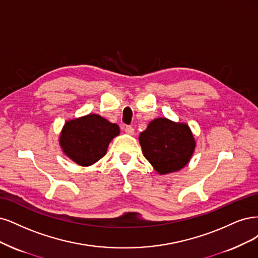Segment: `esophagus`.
Here are the masks:
<instances>
[{"mask_svg":"<svg viewBox=\"0 0 258 258\" xmlns=\"http://www.w3.org/2000/svg\"><path fill=\"white\" fill-rule=\"evenodd\" d=\"M124 131H125L126 134H128V135L134 134V127L131 126V125H126L125 127H124Z\"/></svg>","mask_w":258,"mask_h":258,"instance_id":"34e87169","label":"esophagus"}]
</instances>
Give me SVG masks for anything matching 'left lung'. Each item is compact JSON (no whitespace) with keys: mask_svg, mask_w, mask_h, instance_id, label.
<instances>
[{"mask_svg":"<svg viewBox=\"0 0 258 258\" xmlns=\"http://www.w3.org/2000/svg\"><path fill=\"white\" fill-rule=\"evenodd\" d=\"M139 143L146 159L161 174L183 168L195 149L194 137L186 124L166 118L149 123L139 136Z\"/></svg>","mask_w":258,"mask_h":258,"instance_id":"1","label":"left lung"}]
</instances>
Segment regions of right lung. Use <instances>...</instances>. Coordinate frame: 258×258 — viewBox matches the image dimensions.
<instances>
[{"label": "right lung", "instance_id": "right-lung-1", "mask_svg": "<svg viewBox=\"0 0 258 258\" xmlns=\"http://www.w3.org/2000/svg\"><path fill=\"white\" fill-rule=\"evenodd\" d=\"M120 128L98 114L71 120L65 123L60 136L64 153L80 166H89L106 154L113 137Z\"/></svg>", "mask_w": 258, "mask_h": 258}]
</instances>
